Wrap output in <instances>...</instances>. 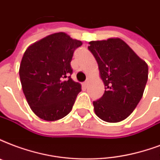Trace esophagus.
<instances>
[{"instance_id": "34e87169", "label": "esophagus", "mask_w": 160, "mask_h": 160, "mask_svg": "<svg viewBox=\"0 0 160 160\" xmlns=\"http://www.w3.org/2000/svg\"><path fill=\"white\" fill-rule=\"evenodd\" d=\"M88 84H89L88 80H85V82H84V85H85V86H87V85H88Z\"/></svg>"}]
</instances>
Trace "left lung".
I'll list each match as a JSON object with an SVG mask.
<instances>
[{
	"label": "left lung",
	"mask_w": 160,
	"mask_h": 160,
	"mask_svg": "<svg viewBox=\"0 0 160 160\" xmlns=\"http://www.w3.org/2000/svg\"><path fill=\"white\" fill-rule=\"evenodd\" d=\"M89 44L105 85L103 96L93 102L95 112L107 122H121L133 112L142 98L148 64L120 38L91 41Z\"/></svg>",
	"instance_id": "obj_1"
}]
</instances>
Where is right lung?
<instances>
[{
	"instance_id": "obj_1",
	"label": "right lung",
	"mask_w": 160,
	"mask_h": 160,
	"mask_svg": "<svg viewBox=\"0 0 160 160\" xmlns=\"http://www.w3.org/2000/svg\"><path fill=\"white\" fill-rule=\"evenodd\" d=\"M82 45L64 32L51 34L29 46L19 69L23 93L32 111L45 121H56L72 110L81 85L72 80L74 52Z\"/></svg>"
}]
</instances>
